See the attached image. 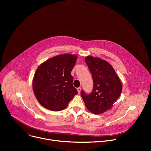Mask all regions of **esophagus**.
Returning <instances> with one entry per match:
<instances>
[{
    "label": "esophagus",
    "mask_w": 151,
    "mask_h": 151,
    "mask_svg": "<svg viewBox=\"0 0 151 151\" xmlns=\"http://www.w3.org/2000/svg\"><path fill=\"white\" fill-rule=\"evenodd\" d=\"M77 90H78V93H80V92H81V87L77 88Z\"/></svg>",
    "instance_id": "esophagus-1"
}]
</instances>
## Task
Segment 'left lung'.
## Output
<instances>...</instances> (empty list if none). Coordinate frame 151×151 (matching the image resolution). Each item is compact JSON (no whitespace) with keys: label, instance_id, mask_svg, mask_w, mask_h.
I'll return each mask as SVG.
<instances>
[{"label":"left lung","instance_id":"obj_1","mask_svg":"<svg viewBox=\"0 0 151 151\" xmlns=\"http://www.w3.org/2000/svg\"><path fill=\"white\" fill-rule=\"evenodd\" d=\"M85 61L92 75L93 87L87 94L81 95L87 109L94 114H101L111 109L122 92V83L115 70L108 62L88 56Z\"/></svg>","mask_w":151,"mask_h":151}]
</instances>
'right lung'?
<instances>
[{"label":"right lung","instance_id":"1","mask_svg":"<svg viewBox=\"0 0 151 151\" xmlns=\"http://www.w3.org/2000/svg\"><path fill=\"white\" fill-rule=\"evenodd\" d=\"M76 59L75 55L64 54L50 58L38 67L33 88L37 101L44 107L60 111L78 94L71 75Z\"/></svg>","mask_w":151,"mask_h":151}]
</instances>
